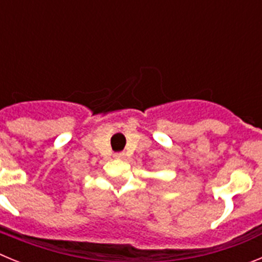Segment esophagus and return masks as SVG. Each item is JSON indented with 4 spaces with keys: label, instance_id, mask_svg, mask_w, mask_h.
Listing matches in <instances>:
<instances>
[{
    "label": "esophagus",
    "instance_id": "esophagus-1",
    "mask_svg": "<svg viewBox=\"0 0 262 262\" xmlns=\"http://www.w3.org/2000/svg\"><path fill=\"white\" fill-rule=\"evenodd\" d=\"M115 159H119V160H123L124 157H126V154L124 152H119V154H115L114 155Z\"/></svg>",
    "mask_w": 262,
    "mask_h": 262
}]
</instances>
